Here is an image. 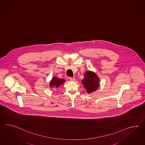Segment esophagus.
I'll return each instance as SVG.
<instances>
[{
    "mask_svg": "<svg viewBox=\"0 0 145 145\" xmlns=\"http://www.w3.org/2000/svg\"><path fill=\"white\" fill-rule=\"evenodd\" d=\"M69 79L71 82H74V81H75V80H76V79L74 77H71V78H69Z\"/></svg>",
    "mask_w": 145,
    "mask_h": 145,
    "instance_id": "34e87169",
    "label": "esophagus"
}]
</instances>
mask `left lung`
<instances>
[{
    "instance_id": "1",
    "label": "left lung",
    "mask_w": 145,
    "mask_h": 145,
    "mask_svg": "<svg viewBox=\"0 0 145 145\" xmlns=\"http://www.w3.org/2000/svg\"><path fill=\"white\" fill-rule=\"evenodd\" d=\"M99 78L96 74L91 71L86 72L82 80V84L87 89V92L91 93L96 90L99 87Z\"/></svg>"
}]
</instances>
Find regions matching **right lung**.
Returning a JSON list of instances; mask_svg holds the SVG:
<instances>
[{
  "mask_svg": "<svg viewBox=\"0 0 145 145\" xmlns=\"http://www.w3.org/2000/svg\"><path fill=\"white\" fill-rule=\"evenodd\" d=\"M65 82V80L61 79L56 77L52 78V81L50 82V86L57 88L59 86L61 85Z\"/></svg>",
  "mask_w": 145,
  "mask_h": 145,
  "instance_id": "add662e5",
  "label": "right lung"
}]
</instances>
